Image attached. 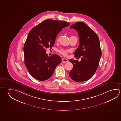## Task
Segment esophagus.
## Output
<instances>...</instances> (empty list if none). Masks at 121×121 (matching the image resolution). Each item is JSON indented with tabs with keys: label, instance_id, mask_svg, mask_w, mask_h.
<instances>
[{
	"label": "esophagus",
	"instance_id": "34e87169",
	"mask_svg": "<svg viewBox=\"0 0 121 121\" xmlns=\"http://www.w3.org/2000/svg\"><path fill=\"white\" fill-rule=\"evenodd\" d=\"M68 61V60L67 59H65V58H62V59H61V61H62V62L65 63V62H67Z\"/></svg>",
	"mask_w": 121,
	"mask_h": 121
}]
</instances>
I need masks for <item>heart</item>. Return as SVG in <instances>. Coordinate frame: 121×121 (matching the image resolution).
Listing matches in <instances>:
<instances>
[{"mask_svg": "<svg viewBox=\"0 0 121 121\" xmlns=\"http://www.w3.org/2000/svg\"><path fill=\"white\" fill-rule=\"evenodd\" d=\"M69 52L68 50H65L64 49H61L60 50L59 52L62 55L64 56H66L67 55V52Z\"/></svg>", "mask_w": 121, "mask_h": 121, "instance_id": "obj_1", "label": "heart"}]
</instances>
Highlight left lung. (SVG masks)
<instances>
[{"label": "left lung", "instance_id": "obj_1", "mask_svg": "<svg viewBox=\"0 0 121 121\" xmlns=\"http://www.w3.org/2000/svg\"><path fill=\"white\" fill-rule=\"evenodd\" d=\"M77 31L79 38V45L75 52V57H81L80 61L69 60L73 68L69 75L72 79L77 82L90 79L95 73L101 57L99 38L93 30L82 22L75 23L70 26Z\"/></svg>", "mask_w": 121, "mask_h": 121}]
</instances>
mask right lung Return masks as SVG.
<instances>
[{"label": "right lung", "mask_w": 121, "mask_h": 121, "mask_svg": "<svg viewBox=\"0 0 121 121\" xmlns=\"http://www.w3.org/2000/svg\"><path fill=\"white\" fill-rule=\"evenodd\" d=\"M69 25L65 21L47 19L34 27L29 33L24 45V63L30 74L36 79H48L61 62V58L58 55L49 56L46 54V48H51L58 34Z\"/></svg>", "instance_id": "right-lung-1"}]
</instances>
